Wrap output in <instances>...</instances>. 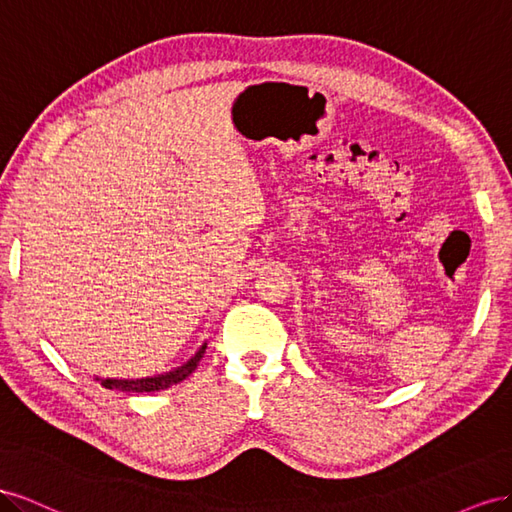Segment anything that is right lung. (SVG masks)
I'll return each instance as SVG.
<instances>
[{
  "mask_svg": "<svg viewBox=\"0 0 512 512\" xmlns=\"http://www.w3.org/2000/svg\"><path fill=\"white\" fill-rule=\"evenodd\" d=\"M206 347L208 343H203L195 356L191 360H186L182 367L173 369L169 373H160V375H154V377H141V379H113V377H96V382H100L105 388L109 390H122V392H158V390H165L173 384H180L182 379H186L188 375H191L195 369L199 360L203 358V354H206Z\"/></svg>",
  "mask_w": 512,
  "mask_h": 512,
  "instance_id": "right-lung-1",
  "label": "right lung"
}]
</instances>
